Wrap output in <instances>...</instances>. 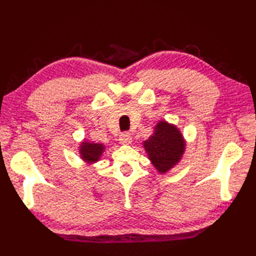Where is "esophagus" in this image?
<instances>
[{"label":"esophagus","mask_w":256,"mask_h":256,"mask_svg":"<svg viewBox=\"0 0 256 256\" xmlns=\"http://www.w3.org/2000/svg\"><path fill=\"white\" fill-rule=\"evenodd\" d=\"M131 142H132V136L128 132H124L120 134V144H131Z\"/></svg>","instance_id":"obj_1"}]
</instances>
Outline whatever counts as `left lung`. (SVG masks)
Listing matches in <instances>:
<instances>
[{"instance_id": "1", "label": "left lung", "mask_w": 256, "mask_h": 256, "mask_svg": "<svg viewBox=\"0 0 256 256\" xmlns=\"http://www.w3.org/2000/svg\"><path fill=\"white\" fill-rule=\"evenodd\" d=\"M144 146L156 170L164 174L180 160L185 141L175 125L162 120L154 126L152 136L144 142Z\"/></svg>"}]
</instances>
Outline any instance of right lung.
<instances>
[{
	"instance_id": "obj_1",
	"label": "right lung",
	"mask_w": 256,
	"mask_h": 256,
	"mask_svg": "<svg viewBox=\"0 0 256 256\" xmlns=\"http://www.w3.org/2000/svg\"><path fill=\"white\" fill-rule=\"evenodd\" d=\"M104 149H105V146L100 144L84 141L80 146L81 158L86 162H96L102 154Z\"/></svg>"
}]
</instances>
